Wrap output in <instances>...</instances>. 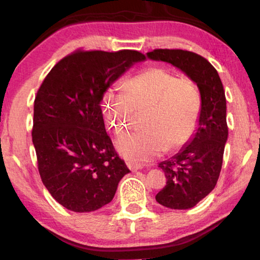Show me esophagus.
Masks as SVG:
<instances>
[{
    "instance_id": "34e87169",
    "label": "esophagus",
    "mask_w": 260,
    "mask_h": 260,
    "mask_svg": "<svg viewBox=\"0 0 260 260\" xmlns=\"http://www.w3.org/2000/svg\"><path fill=\"white\" fill-rule=\"evenodd\" d=\"M127 166H128V169L132 171V172H136V171H139V170L142 169V166L133 164V162H127Z\"/></svg>"
}]
</instances>
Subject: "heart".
Listing matches in <instances>:
<instances>
[{"label":"heart","instance_id":"heart-1","mask_svg":"<svg viewBox=\"0 0 260 260\" xmlns=\"http://www.w3.org/2000/svg\"><path fill=\"white\" fill-rule=\"evenodd\" d=\"M146 110V129L126 134L116 141L118 152L135 164L159 157L167 147H182L199 124L202 95L196 82L161 68H152L114 86L103 96L105 119L114 134L129 129L134 111Z\"/></svg>","mask_w":260,"mask_h":260}]
</instances>
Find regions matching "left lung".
Returning a JSON list of instances; mask_svg holds the SVG:
<instances>
[{"instance_id": "left-lung-1", "label": "left lung", "mask_w": 260, "mask_h": 260, "mask_svg": "<svg viewBox=\"0 0 260 260\" xmlns=\"http://www.w3.org/2000/svg\"><path fill=\"white\" fill-rule=\"evenodd\" d=\"M147 57L172 64L200 88L202 109L195 132L177 155L158 164L167 182L156 201L169 209H191L213 190L221 171L228 138L225 90L217 70L195 52L156 49Z\"/></svg>"}]
</instances>
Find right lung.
I'll return each mask as SVG.
<instances>
[{"instance_id": "add662e5", "label": "right lung", "mask_w": 260, "mask_h": 260, "mask_svg": "<svg viewBox=\"0 0 260 260\" xmlns=\"http://www.w3.org/2000/svg\"><path fill=\"white\" fill-rule=\"evenodd\" d=\"M144 55L76 51L59 60L34 101L32 140L42 182L60 205L91 212L109 204L129 173L105 131V91Z\"/></svg>"}]
</instances>
